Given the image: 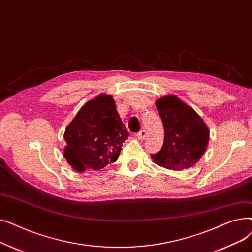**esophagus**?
<instances>
[{
  "mask_svg": "<svg viewBox=\"0 0 252 252\" xmlns=\"http://www.w3.org/2000/svg\"><path fill=\"white\" fill-rule=\"evenodd\" d=\"M146 135H147L146 130H145V129H142L141 131H139V133L137 134V138H138L139 140H144L145 138H146Z\"/></svg>",
  "mask_w": 252,
  "mask_h": 252,
  "instance_id": "34e87169",
  "label": "esophagus"
}]
</instances>
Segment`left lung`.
Instances as JSON below:
<instances>
[{"label":"left lung","instance_id":"8db88e82","mask_svg":"<svg viewBox=\"0 0 252 252\" xmlns=\"http://www.w3.org/2000/svg\"><path fill=\"white\" fill-rule=\"evenodd\" d=\"M164 126L161 150L151 155L154 163L169 170H185L194 166L204 154L209 128L191 106L175 95L155 102Z\"/></svg>","mask_w":252,"mask_h":252}]
</instances>
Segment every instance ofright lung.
<instances>
[{
	"instance_id": "obj_1",
	"label": "right lung",
	"mask_w": 252,
	"mask_h": 252,
	"mask_svg": "<svg viewBox=\"0 0 252 252\" xmlns=\"http://www.w3.org/2000/svg\"><path fill=\"white\" fill-rule=\"evenodd\" d=\"M128 131L116 111L114 99L100 94L88 101L65 128L64 156L70 166L83 173L115 162Z\"/></svg>"
}]
</instances>
